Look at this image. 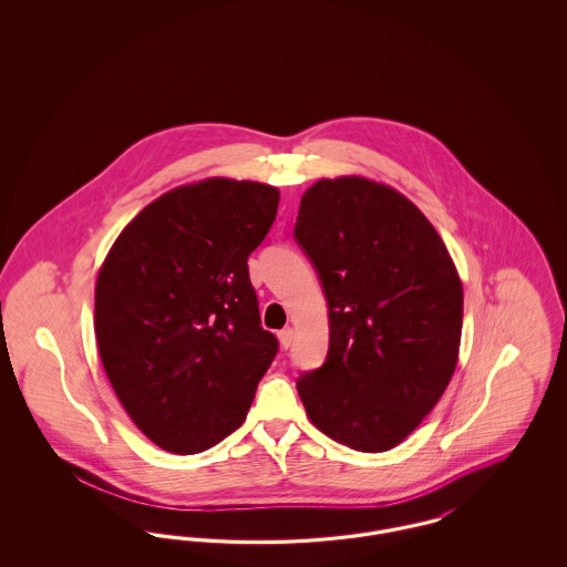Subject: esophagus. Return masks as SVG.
Listing matches in <instances>:
<instances>
[{
  "label": "esophagus",
  "mask_w": 567,
  "mask_h": 567,
  "mask_svg": "<svg viewBox=\"0 0 567 567\" xmlns=\"http://www.w3.org/2000/svg\"><path fill=\"white\" fill-rule=\"evenodd\" d=\"M278 340H280V347L287 351L293 342V329L291 327H285L282 331H278Z\"/></svg>",
  "instance_id": "1"
}]
</instances>
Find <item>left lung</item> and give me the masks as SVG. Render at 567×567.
<instances>
[{
    "mask_svg": "<svg viewBox=\"0 0 567 567\" xmlns=\"http://www.w3.org/2000/svg\"><path fill=\"white\" fill-rule=\"evenodd\" d=\"M293 236L329 308L324 363L297 378V393L331 440L389 451L432 412L455 372L457 268L410 199L361 176L306 190Z\"/></svg>",
    "mask_w": 567,
    "mask_h": 567,
    "instance_id": "left-lung-1",
    "label": "left lung"
}]
</instances>
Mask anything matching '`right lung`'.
<instances>
[{
  "mask_svg": "<svg viewBox=\"0 0 567 567\" xmlns=\"http://www.w3.org/2000/svg\"><path fill=\"white\" fill-rule=\"evenodd\" d=\"M280 193L208 178L167 190L121 231L95 285V338L137 430L195 455L236 432L278 352L261 327L248 255Z\"/></svg>",
  "mask_w": 567,
  "mask_h": 567,
  "instance_id": "add662e5",
  "label": "right lung"
}]
</instances>
